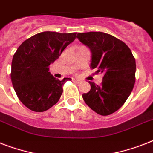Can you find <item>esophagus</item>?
<instances>
[{"mask_svg":"<svg viewBox=\"0 0 153 153\" xmlns=\"http://www.w3.org/2000/svg\"><path fill=\"white\" fill-rule=\"evenodd\" d=\"M72 81L74 82H76V83H79V82H80V80H79V79H72Z\"/></svg>","mask_w":153,"mask_h":153,"instance_id":"esophagus-1","label":"esophagus"}]
</instances>
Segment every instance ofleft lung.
I'll list each match as a JSON object with an SVG mask.
<instances>
[{
	"mask_svg": "<svg viewBox=\"0 0 153 153\" xmlns=\"http://www.w3.org/2000/svg\"><path fill=\"white\" fill-rule=\"evenodd\" d=\"M77 38L91 49V68L103 74L100 85L89 82L91 89L82 94L83 100L98 114L109 115L123 105L133 91L135 58L123 41L107 33H78Z\"/></svg>",
	"mask_w": 153,
	"mask_h": 153,
	"instance_id": "left-lung-1",
	"label": "left lung"
}]
</instances>
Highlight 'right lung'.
<instances>
[{
  "mask_svg": "<svg viewBox=\"0 0 153 153\" xmlns=\"http://www.w3.org/2000/svg\"><path fill=\"white\" fill-rule=\"evenodd\" d=\"M76 34L40 32L18 48L12 61L11 80L18 98L27 108L44 112L59 100L62 86L71 79H56L49 72V66L74 41Z\"/></svg>",
  "mask_w": 153,
  "mask_h": 153,
  "instance_id": "right-lung-1",
  "label": "right lung"
}]
</instances>
